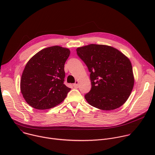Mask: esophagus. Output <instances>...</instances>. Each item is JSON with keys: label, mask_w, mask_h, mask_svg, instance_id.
<instances>
[{"label": "esophagus", "mask_w": 155, "mask_h": 155, "mask_svg": "<svg viewBox=\"0 0 155 155\" xmlns=\"http://www.w3.org/2000/svg\"><path fill=\"white\" fill-rule=\"evenodd\" d=\"M73 86H74V87H75V88H78V81H76V82L73 84Z\"/></svg>", "instance_id": "esophagus-1"}]
</instances>
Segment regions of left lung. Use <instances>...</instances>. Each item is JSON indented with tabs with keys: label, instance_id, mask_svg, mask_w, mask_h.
<instances>
[{
	"label": "left lung",
	"instance_id": "1",
	"mask_svg": "<svg viewBox=\"0 0 155 155\" xmlns=\"http://www.w3.org/2000/svg\"><path fill=\"white\" fill-rule=\"evenodd\" d=\"M77 54L90 72L91 88L84 95L86 101L104 110L121 107L134 83L129 59L116 48L96 44L78 48Z\"/></svg>",
	"mask_w": 155,
	"mask_h": 155
}]
</instances>
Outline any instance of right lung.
Listing matches in <instances>:
<instances>
[{"mask_svg": "<svg viewBox=\"0 0 155 155\" xmlns=\"http://www.w3.org/2000/svg\"><path fill=\"white\" fill-rule=\"evenodd\" d=\"M70 50L50 47L35 54L26 64L21 76V91L31 107L51 108L61 103L71 88L64 82V64Z\"/></svg>", "mask_w": 155, "mask_h": 155, "instance_id": "add662e5", "label": "right lung"}]
</instances>
